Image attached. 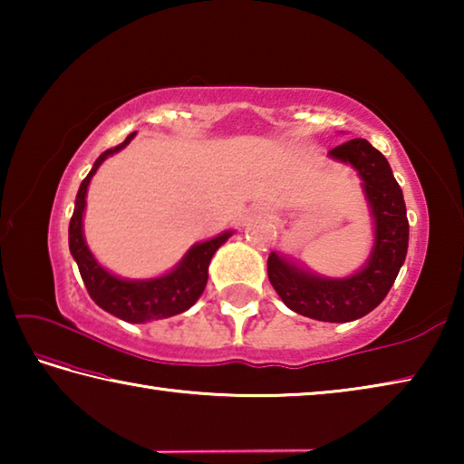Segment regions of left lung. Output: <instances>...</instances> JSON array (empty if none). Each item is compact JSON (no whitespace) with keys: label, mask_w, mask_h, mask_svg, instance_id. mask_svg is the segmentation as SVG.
Masks as SVG:
<instances>
[{"label":"left lung","mask_w":464,"mask_h":464,"mask_svg":"<svg viewBox=\"0 0 464 464\" xmlns=\"http://www.w3.org/2000/svg\"><path fill=\"white\" fill-rule=\"evenodd\" d=\"M329 157L350 163L362 179V190L374 218L371 257L364 268L352 276L325 278L272 251L268 278L286 307L298 315L329 324H348L379 307L387 296L405 262L410 223L401 188L379 149L366 139H352L334 147Z\"/></svg>","instance_id":"left-lung-1"}]
</instances>
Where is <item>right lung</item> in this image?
I'll return each mask as SVG.
<instances>
[{"instance_id":"1","label":"right lung","mask_w":464,"mask_h":464,"mask_svg":"<svg viewBox=\"0 0 464 464\" xmlns=\"http://www.w3.org/2000/svg\"><path fill=\"white\" fill-rule=\"evenodd\" d=\"M132 137H135V132H130L121 145L106 149L82 182L80 190H77L72 223H69V251H72L73 260L77 262V268H80L82 280L88 288L92 301L98 307L108 311L110 315L129 321V324H145V321L178 315V313L188 311L198 301L208 280V264L213 260L215 251L231 237L233 231H225L213 239L196 243L188 249V254L174 270L157 278H119L98 264L83 237L85 194H88L90 179L102 166V161L127 147Z\"/></svg>"}]
</instances>
